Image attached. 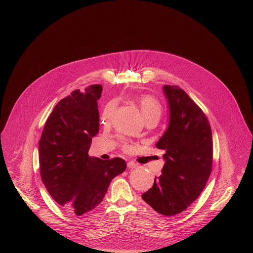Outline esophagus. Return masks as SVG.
<instances>
[{
    "mask_svg": "<svg viewBox=\"0 0 253 253\" xmlns=\"http://www.w3.org/2000/svg\"><path fill=\"white\" fill-rule=\"evenodd\" d=\"M127 166H128V168L135 169L137 167V164H135V163L132 162V161H129V162L127 163Z\"/></svg>",
    "mask_w": 253,
    "mask_h": 253,
    "instance_id": "obj_1",
    "label": "esophagus"
}]
</instances>
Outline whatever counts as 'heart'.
I'll return each instance as SVG.
<instances>
[{"mask_svg":"<svg viewBox=\"0 0 253 253\" xmlns=\"http://www.w3.org/2000/svg\"><path fill=\"white\" fill-rule=\"evenodd\" d=\"M136 102L139 106V108L142 112V115L144 117L145 121L150 120H156L158 121L162 115V105L157 100L155 96L142 94L136 97ZM117 108V100H111L105 105L102 112V120L109 121ZM125 148H127V145H124Z\"/></svg>","mask_w":253,"mask_h":253,"instance_id":"heart-1","label":"heart"}]
</instances>
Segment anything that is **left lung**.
<instances>
[{
  "mask_svg": "<svg viewBox=\"0 0 253 253\" xmlns=\"http://www.w3.org/2000/svg\"><path fill=\"white\" fill-rule=\"evenodd\" d=\"M169 126L157 141L165 164L153 187L141 195L157 212L172 216L185 211L204 190L212 167L211 129L203 111L178 86L165 85Z\"/></svg>",
  "mask_w": 253,
  "mask_h": 253,
  "instance_id": "8db88e82",
  "label": "left lung"
}]
</instances>
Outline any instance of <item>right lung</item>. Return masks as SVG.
Returning a JSON list of instances; mask_svg holds the SVG:
<instances>
[{
  "label": "right lung",
  "instance_id": "right-lung-1",
  "mask_svg": "<svg viewBox=\"0 0 253 253\" xmlns=\"http://www.w3.org/2000/svg\"><path fill=\"white\" fill-rule=\"evenodd\" d=\"M101 92V85H90L62 98L39 141L42 180L52 198L78 216L100 204L112 179L127 167L120 157L102 160L88 156L99 130L97 100Z\"/></svg>",
  "mask_w": 253,
  "mask_h": 253
}]
</instances>
